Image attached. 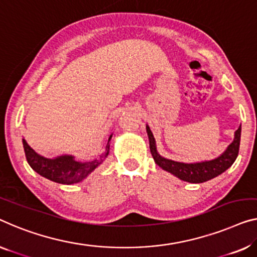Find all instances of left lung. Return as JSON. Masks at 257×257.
<instances>
[{
	"label": "left lung",
	"mask_w": 257,
	"mask_h": 257,
	"mask_svg": "<svg viewBox=\"0 0 257 257\" xmlns=\"http://www.w3.org/2000/svg\"><path fill=\"white\" fill-rule=\"evenodd\" d=\"M147 133L149 136V143H150L151 155L157 165L162 167L163 170L170 172L171 174L175 175L180 180H183V181L190 183H202L224 173L235 162L240 147L241 125L234 134V140L219 157L212 160L191 164L174 162V160L164 158L157 151L155 137H153V134L149 128V125H147Z\"/></svg>",
	"instance_id": "left-lung-1"
}]
</instances>
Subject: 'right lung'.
I'll return each mask as SVG.
<instances>
[{
  "instance_id": "add662e5",
  "label": "right lung",
  "mask_w": 257,
  "mask_h": 257,
  "mask_svg": "<svg viewBox=\"0 0 257 257\" xmlns=\"http://www.w3.org/2000/svg\"><path fill=\"white\" fill-rule=\"evenodd\" d=\"M110 139H112V135L109 136L108 142H107L105 157L108 156ZM23 147H24L26 160L33 171H36L41 177L51 180V181L62 183V185H72V183L83 181L91 172H93L102 163V159L80 163L75 160L74 156L68 155L56 157L53 159L45 158V157L38 155L26 143L24 139H23Z\"/></svg>"
}]
</instances>
